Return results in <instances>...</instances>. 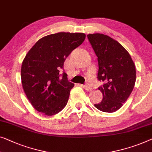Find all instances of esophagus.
<instances>
[{
    "label": "esophagus",
    "instance_id": "obj_1",
    "mask_svg": "<svg viewBox=\"0 0 152 152\" xmlns=\"http://www.w3.org/2000/svg\"><path fill=\"white\" fill-rule=\"evenodd\" d=\"M82 87L85 90H86L87 91H92V88L91 86H88V85H82Z\"/></svg>",
    "mask_w": 152,
    "mask_h": 152
}]
</instances>
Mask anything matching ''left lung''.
I'll return each mask as SVG.
<instances>
[{
    "label": "left lung",
    "instance_id": "1",
    "mask_svg": "<svg viewBox=\"0 0 152 152\" xmlns=\"http://www.w3.org/2000/svg\"><path fill=\"white\" fill-rule=\"evenodd\" d=\"M96 56L98 80L104 82L99 88L102 102L94 104L105 113H114L122 107L132 92L136 81V68L130 55L115 39L102 34L87 36Z\"/></svg>",
    "mask_w": 152,
    "mask_h": 152
}]
</instances>
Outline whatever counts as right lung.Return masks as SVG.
I'll list each match as a JSON object with an SVG mask.
<instances>
[{
    "label": "right lung",
    "instance_id": "add662e5",
    "mask_svg": "<svg viewBox=\"0 0 152 152\" xmlns=\"http://www.w3.org/2000/svg\"><path fill=\"white\" fill-rule=\"evenodd\" d=\"M86 38L83 33L60 32L39 39L22 64L21 80L26 96L37 111L47 116L66 105L74 83L63 69L66 58Z\"/></svg>",
    "mask_w": 152,
    "mask_h": 152
}]
</instances>
